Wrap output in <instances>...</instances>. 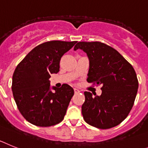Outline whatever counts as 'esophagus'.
<instances>
[{"label": "esophagus", "mask_w": 148, "mask_h": 148, "mask_svg": "<svg viewBox=\"0 0 148 148\" xmlns=\"http://www.w3.org/2000/svg\"><path fill=\"white\" fill-rule=\"evenodd\" d=\"M74 93H79V92H80V91H79V90L78 89V88H74Z\"/></svg>", "instance_id": "obj_1"}]
</instances>
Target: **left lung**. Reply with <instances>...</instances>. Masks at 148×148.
<instances>
[{
    "mask_svg": "<svg viewBox=\"0 0 148 148\" xmlns=\"http://www.w3.org/2000/svg\"><path fill=\"white\" fill-rule=\"evenodd\" d=\"M89 60L87 81L102 85L101 96L85 92L82 114L87 124L110 129L121 124L134 104L138 82L133 66L115 49L100 42H79Z\"/></svg>",
    "mask_w": 148,
    "mask_h": 148,
    "instance_id": "8db88e82",
    "label": "left lung"
}]
</instances>
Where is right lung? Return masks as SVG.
Listing matches in <instances>:
<instances>
[{
    "instance_id": "1",
    "label": "right lung",
    "mask_w": 148,
    "mask_h": 148,
    "mask_svg": "<svg viewBox=\"0 0 148 148\" xmlns=\"http://www.w3.org/2000/svg\"><path fill=\"white\" fill-rule=\"evenodd\" d=\"M77 43L50 41L34 47L17 65L12 76V91L19 112L38 127H51L63 120L74 89L68 84L60 88L50 84L51 74L60 71L64 53Z\"/></svg>"
}]
</instances>
